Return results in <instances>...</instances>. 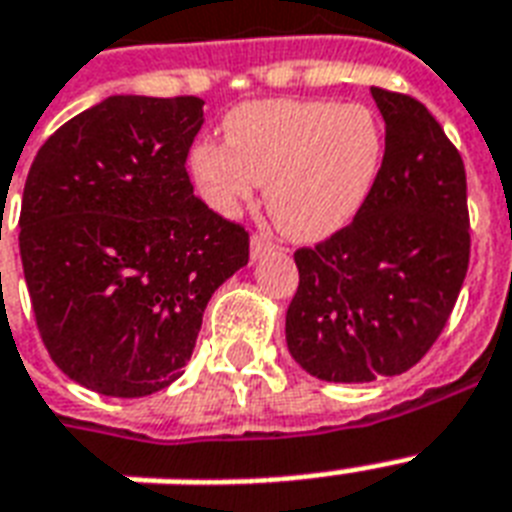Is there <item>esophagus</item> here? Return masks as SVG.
<instances>
[{"mask_svg": "<svg viewBox=\"0 0 512 512\" xmlns=\"http://www.w3.org/2000/svg\"><path fill=\"white\" fill-rule=\"evenodd\" d=\"M273 249H276V244H273L271 239H265L260 233H252V239H249V255H252V260L268 255Z\"/></svg>", "mask_w": 512, "mask_h": 512, "instance_id": "esophagus-1", "label": "esophagus"}]
</instances>
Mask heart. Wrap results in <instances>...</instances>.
<instances>
[{"mask_svg": "<svg viewBox=\"0 0 512 512\" xmlns=\"http://www.w3.org/2000/svg\"><path fill=\"white\" fill-rule=\"evenodd\" d=\"M225 146L199 140L188 154L196 191L217 215H239L265 185L273 223L297 241L337 233L364 207L380 175V119L335 100H257L233 108Z\"/></svg>", "mask_w": 512, "mask_h": 512, "instance_id": "obj_1", "label": "heart"}]
</instances>
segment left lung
Listing matches in <instances>:
<instances>
[{
  "label": "left lung",
  "instance_id": "1",
  "mask_svg": "<svg viewBox=\"0 0 512 512\" xmlns=\"http://www.w3.org/2000/svg\"><path fill=\"white\" fill-rule=\"evenodd\" d=\"M385 119L380 175L353 223L295 252L289 353L327 382L412 369L452 316L470 263L460 151L412 95L372 87Z\"/></svg>",
  "mask_w": 512,
  "mask_h": 512
}]
</instances>
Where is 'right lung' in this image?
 Listing matches in <instances>:
<instances>
[{
	"mask_svg": "<svg viewBox=\"0 0 512 512\" xmlns=\"http://www.w3.org/2000/svg\"><path fill=\"white\" fill-rule=\"evenodd\" d=\"M204 100L111 95L36 154L20 260L44 348L116 398L183 374L209 297L249 260V233L193 196L185 159Z\"/></svg>",
	"mask_w": 512,
	"mask_h": 512,
	"instance_id": "right-lung-1",
	"label": "right lung"
}]
</instances>
